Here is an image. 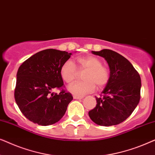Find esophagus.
<instances>
[{
    "instance_id": "obj_1",
    "label": "esophagus",
    "mask_w": 155,
    "mask_h": 155,
    "mask_svg": "<svg viewBox=\"0 0 155 155\" xmlns=\"http://www.w3.org/2000/svg\"><path fill=\"white\" fill-rule=\"evenodd\" d=\"M73 98L75 99H82L84 98V97H80V96H76V95H74L73 96Z\"/></svg>"
}]
</instances>
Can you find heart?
Segmentation results:
<instances>
[{
    "label": "heart",
    "mask_w": 155,
    "mask_h": 155,
    "mask_svg": "<svg viewBox=\"0 0 155 155\" xmlns=\"http://www.w3.org/2000/svg\"><path fill=\"white\" fill-rule=\"evenodd\" d=\"M78 69L85 71L83 75L84 81L77 82L72 84L68 90L76 96H83L94 90L96 85L101 88L105 86L109 80V72L102 65L100 59L92 56L79 58L77 60ZM78 71L71 61H66L61 65L60 75L63 81L72 83L76 78Z\"/></svg>",
    "instance_id": "b5f03b06"
}]
</instances>
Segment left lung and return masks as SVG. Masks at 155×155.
Here are the masks:
<instances>
[{"label":"left lung","mask_w":155,"mask_h":155,"mask_svg":"<svg viewBox=\"0 0 155 155\" xmlns=\"http://www.w3.org/2000/svg\"><path fill=\"white\" fill-rule=\"evenodd\" d=\"M103 57L110 70L109 80L102 91V97H96L97 105L89 111L93 122L99 126H111L127 119L140 99L141 79L130 61L110 49L92 51Z\"/></svg>","instance_id":"left-lung-1"}]
</instances>
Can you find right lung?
Wrapping results in <instances>:
<instances>
[{
	"label": "right lung",
	"mask_w": 155,
	"mask_h": 155,
	"mask_svg": "<svg viewBox=\"0 0 155 155\" xmlns=\"http://www.w3.org/2000/svg\"><path fill=\"white\" fill-rule=\"evenodd\" d=\"M71 55L48 48L31 56L19 68L15 99L27 119L38 125L49 126L64 116L73 98L63 89L60 69ZM56 88L61 90L59 94L52 92Z\"/></svg>",
	"instance_id": "right-lung-1"
}]
</instances>
